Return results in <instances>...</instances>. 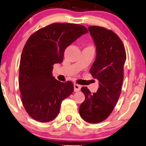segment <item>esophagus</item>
Here are the masks:
<instances>
[{"mask_svg": "<svg viewBox=\"0 0 146 146\" xmlns=\"http://www.w3.org/2000/svg\"><path fill=\"white\" fill-rule=\"evenodd\" d=\"M81 88H82V86H81L80 85H79L77 84H74V91L75 92H79V90H81Z\"/></svg>", "mask_w": 146, "mask_h": 146, "instance_id": "1", "label": "esophagus"}]
</instances>
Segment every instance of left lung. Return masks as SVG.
<instances>
[{
  "mask_svg": "<svg viewBox=\"0 0 146 146\" xmlns=\"http://www.w3.org/2000/svg\"><path fill=\"white\" fill-rule=\"evenodd\" d=\"M88 29L97 52L90 73L98 80L99 88L93 94L87 87L82 88L86 99L79 112L86 122L98 123L108 117L118 102L127 56L123 42L115 33L99 26H90Z\"/></svg>",
  "mask_w": 146,
  "mask_h": 146,
  "instance_id": "obj_1",
  "label": "left lung"
}]
</instances>
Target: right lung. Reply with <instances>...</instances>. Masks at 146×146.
Wrapping results in <instances>:
<instances>
[{"label":"right lung","instance_id":"add662e5","mask_svg":"<svg viewBox=\"0 0 146 146\" xmlns=\"http://www.w3.org/2000/svg\"><path fill=\"white\" fill-rule=\"evenodd\" d=\"M88 32L84 25L55 23L27 40L20 59L19 87L24 108L32 119L41 123L54 120L62 101L73 93V83L52 76L53 65L61 63L66 48Z\"/></svg>","mask_w":146,"mask_h":146}]
</instances>
